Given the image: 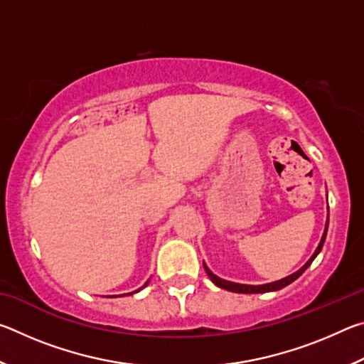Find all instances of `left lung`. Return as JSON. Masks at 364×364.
Masks as SVG:
<instances>
[{
	"instance_id": "1",
	"label": "left lung",
	"mask_w": 364,
	"mask_h": 364,
	"mask_svg": "<svg viewBox=\"0 0 364 364\" xmlns=\"http://www.w3.org/2000/svg\"><path fill=\"white\" fill-rule=\"evenodd\" d=\"M328 225H329V215H328V220H326V228H324V234H323V237H321V242L318 244V247H316V250H315V254L311 255L310 260H308V262L304 264V267H301L299 271H295V273H292L291 276H287V278H282V279H279V281L268 282V284H262V286L237 284V282H231V281H225V279L218 278L217 274H213L212 271L207 268V264H205V263H204V268H205V271H207L208 278L212 279V282H213L215 286H218V287H221V289H226V291H230V292H237V294H263V292L279 291V289L289 286V284H291V282H294L295 279H297L299 276H300L301 273H304V271H305L308 267H310L311 262L315 260V258H316V255L319 254V252H321V249H323V244H324V239H326V232H328Z\"/></svg>"
}]
</instances>
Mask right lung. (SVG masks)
Masks as SVG:
<instances>
[{
  "mask_svg": "<svg viewBox=\"0 0 364 364\" xmlns=\"http://www.w3.org/2000/svg\"><path fill=\"white\" fill-rule=\"evenodd\" d=\"M147 282H149V281H147ZM147 282H146V284H144L143 287H146V286H147ZM134 292H139V289H138V291H134Z\"/></svg>",
  "mask_w": 364,
  "mask_h": 364,
  "instance_id": "1",
  "label": "right lung"
}]
</instances>
